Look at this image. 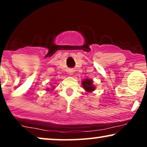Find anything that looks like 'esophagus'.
<instances>
[{"instance_id": "esophagus-1", "label": "esophagus", "mask_w": 147, "mask_h": 147, "mask_svg": "<svg viewBox=\"0 0 147 147\" xmlns=\"http://www.w3.org/2000/svg\"><path fill=\"white\" fill-rule=\"evenodd\" d=\"M71 72H72V71H71ZM71 72H70V74H71Z\"/></svg>"}]
</instances>
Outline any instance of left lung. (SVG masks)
Returning a JSON list of instances; mask_svg holds the SVG:
<instances>
[{
    "label": "left lung",
    "instance_id": "8db88e82",
    "mask_svg": "<svg viewBox=\"0 0 147 147\" xmlns=\"http://www.w3.org/2000/svg\"><path fill=\"white\" fill-rule=\"evenodd\" d=\"M82 87L84 88V89L87 91L88 92H93L94 90H95L96 88H94L93 86V81L92 80L90 79H86L84 80L82 82Z\"/></svg>",
    "mask_w": 147,
    "mask_h": 147
}]
</instances>
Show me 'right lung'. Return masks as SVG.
<instances>
[{
	"label": "right lung",
	"mask_w": 147,
	"mask_h": 147,
	"mask_svg": "<svg viewBox=\"0 0 147 147\" xmlns=\"http://www.w3.org/2000/svg\"><path fill=\"white\" fill-rule=\"evenodd\" d=\"M47 90H49V88H48V89H47Z\"/></svg>",
	"instance_id": "obj_1"
}]
</instances>
